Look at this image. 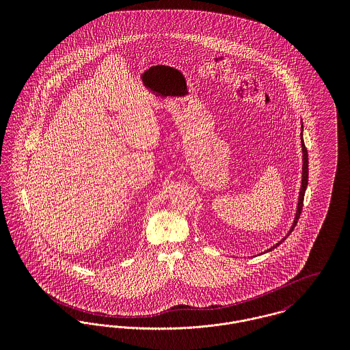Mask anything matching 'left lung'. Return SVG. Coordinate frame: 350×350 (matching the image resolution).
<instances>
[{
    "label": "left lung",
    "instance_id": "1",
    "mask_svg": "<svg viewBox=\"0 0 350 350\" xmlns=\"http://www.w3.org/2000/svg\"><path fill=\"white\" fill-rule=\"evenodd\" d=\"M301 131H303V124H301ZM301 150H303V172H301V187H300V193H299V200H298V208H297V214H295V219H294V224H293V226H291V229H290V232H288V234L283 239V240H280L278 244H275L272 248H269V250H265V252H269V250H275V248H278L290 234H291V232L294 230V228L297 226V224H298V219H299L300 213H301V208H303V198H304V193H306V189H307V183H308V154H307V148H306V146H304V143H303V135H301Z\"/></svg>",
    "mask_w": 350,
    "mask_h": 350
}]
</instances>
